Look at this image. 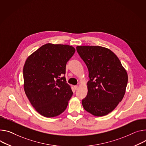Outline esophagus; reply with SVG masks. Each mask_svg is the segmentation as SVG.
<instances>
[{"mask_svg":"<svg viewBox=\"0 0 146 146\" xmlns=\"http://www.w3.org/2000/svg\"><path fill=\"white\" fill-rule=\"evenodd\" d=\"M74 88L76 90H77L78 88V86H74Z\"/></svg>","mask_w":146,"mask_h":146,"instance_id":"esophagus-1","label":"esophagus"}]
</instances>
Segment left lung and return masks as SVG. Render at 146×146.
Returning a JSON list of instances; mask_svg holds the SVG:
<instances>
[{
  "mask_svg": "<svg viewBox=\"0 0 146 146\" xmlns=\"http://www.w3.org/2000/svg\"><path fill=\"white\" fill-rule=\"evenodd\" d=\"M77 51L86 64L90 80L84 109L96 116L111 112L125 94L128 81L126 69L110 49L101 46H77Z\"/></svg>",
  "mask_w": 146,
  "mask_h": 146,
  "instance_id": "1",
  "label": "left lung"
}]
</instances>
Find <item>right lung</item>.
I'll return each instance as SVG.
<instances>
[{"mask_svg": "<svg viewBox=\"0 0 146 146\" xmlns=\"http://www.w3.org/2000/svg\"><path fill=\"white\" fill-rule=\"evenodd\" d=\"M70 45L46 44L31 54L23 68L24 90L37 112L46 117L59 115L73 95L66 78V65L74 55Z\"/></svg>", "mask_w": 146, "mask_h": 146, "instance_id": "1", "label": "right lung"}]
</instances>
